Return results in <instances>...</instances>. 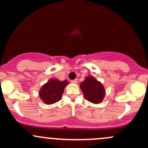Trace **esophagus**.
<instances>
[{"label": "esophagus", "mask_w": 148, "mask_h": 148, "mask_svg": "<svg viewBox=\"0 0 148 148\" xmlns=\"http://www.w3.org/2000/svg\"><path fill=\"white\" fill-rule=\"evenodd\" d=\"M71 82L72 83V84H77V82H78V81H77V79H74V80H72V81H71Z\"/></svg>", "instance_id": "1"}]
</instances>
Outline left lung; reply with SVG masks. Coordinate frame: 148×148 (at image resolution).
<instances>
[{"label":"left lung","mask_w":148,"mask_h":148,"mask_svg":"<svg viewBox=\"0 0 148 148\" xmlns=\"http://www.w3.org/2000/svg\"><path fill=\"white\" fill-rule=\"evenodd\" d=\"M80 88L88 101L93 103H99L103 101L105 97V89L102 84L93 76H87Z\"/></svg>","instance_id":"1"}]
</instances>
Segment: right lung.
Here are the masks:
<instances>
[{"label": "right lung", "mask_w": 148, "mask_h": 148, "mask_svg": "<svg viewBox=\"0 0 148 148\" xmlns=\"http://www.w3.org/2000/svg\"><path fill=\"white\" fill-rule=\"evenodd\" d=\"M67 84L69 83L67 80L61 81L56 79H50L40 89L39 92L40 99L47 104H52L57 102L60 100Z\"/></svg>", "instance_id": "1"}]
</instances>
